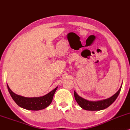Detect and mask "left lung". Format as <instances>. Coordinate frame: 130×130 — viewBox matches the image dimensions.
<instances>
[{
    "instance_id": "8db88e82",
    "label": "left lung",
    "mask_w": 130,
    "mask_h": 130,
    "mask_svg": "<svg viewBox=\"0 0 130 130\" xmlns=\"http://www.w3.org/2000/svg\"><path fill=\"white\" fill-rule=\"evenodd\" d=\"M121 88H122V86L118 90L117 92L113 94L112 96L106 100L97 101H90L85 100L78 96L75 91H74V94L77 103L82 109L87 110H101L108 107L116 101L120 92Z\"/></svg>"
}]
</instances>
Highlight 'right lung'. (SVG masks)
<instances>
[{"label":"right lung","instance_id":"obj_1","mask_svg":"<svg viewBox=\"0 0 130 130\" xmlns=\"http://www.w3.org/2000/svg\"><path fill=\"white\" fill-rule=\"evenodd\" d=\"M7 88L12 99L20 107L27 110H39L46 108L51 104L58 87L43 96L34 98H26L18 95L10 90L8 85Z\"/></svg>","mask_w":130,"mask_h":130}]
</instances>
